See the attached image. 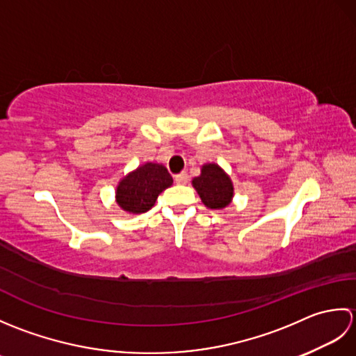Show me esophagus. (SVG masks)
Here are the masks:
<instances>
[{"mask_svg": "<svg viewBox=\"0 0 356 356\" xmlns=\"http://www.w3.org/2000/svg\"><path fill=\"white\" fill-rule=\"evenodd\" d=\"M174 180H176L177 185H186L188 180H190V177H188L186 172H180V174H177L176 177H174Z\"/></svg>", "mask_w": 356, "mask_h": 356, "instance_id": "obj_1", "label": "esophagus"}]
</instances>
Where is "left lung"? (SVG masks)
Segmentation results:
<instances>
[{
	"instance_id": "left-lung-1",
	"label": "left lung",
	"mask_w": 356,
	"mask_h": 356,
	"mask_svg": "<svg viewBox=\"0 0 356 356\" xmlns=\"http://www.w3.org/2000/svg\"><path fill=\"white\" fill-rule=\"evenodd\" d=\"M191 184L203 205L209 209H223L232 202L234 184L220 165L203 163L200 176L194 177Z\"/></svg>"
}]
</instances>
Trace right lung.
Masks as SVG:
<instances>
[{
  "instance_id": "1",
  "label": "right lung",
  "mask_w": 356,
  "mask_h": 356,
  "mask_svg": "<svg viewBox=\"0 0 356 356\" xmlns=\"http://www.w3.org/2000/svg\"><path fill=\"white\" fill-rule=\"evenodd\" d=\"M171 185V174L162 163L145 162L119 180L115 200L125 213L142 214L153 208L159 194Z\"/></svg>"
}]
</instances>
